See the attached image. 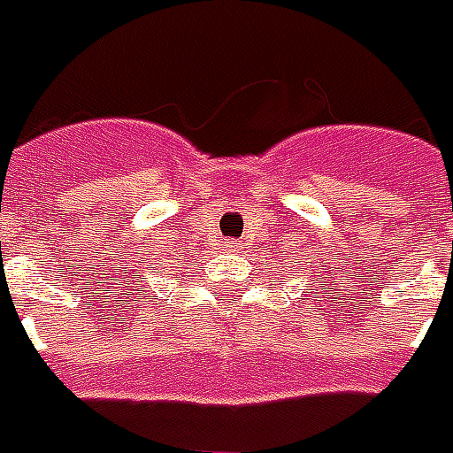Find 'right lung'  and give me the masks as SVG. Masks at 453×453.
I'll use <instances>...</instances> for the list:
<instances>
[{
  "instance_id": "right-lung-1",
  "label": "right lung",
  "mask_w": 453,
  "mask_h": 453,
  "mask_svg": "<svg viewBox=\"0 0 453 453\" xmlns=\"http://www.w3.org/2000/svg\"><path fill=\"white\" fill-rule=\"evenodd\" d=\"M134 285H136V290H143V285H141V280H136V283H134ZM134 285H131V288H134Z\"/></svg>"
}]
</instances>
